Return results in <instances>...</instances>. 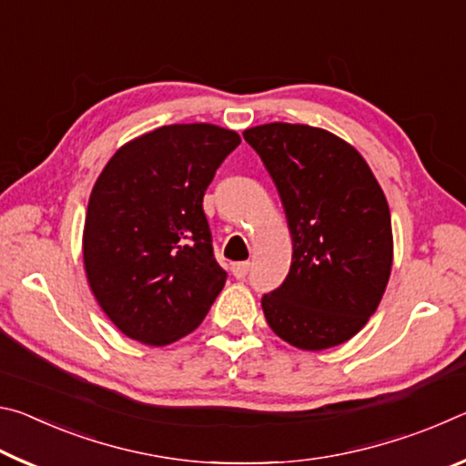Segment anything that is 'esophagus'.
I'll return each mask as SVG.
<instances>
[{"instance_id":"1","label":"esophagus","mask_w":466,"mask_h":466,"mask_svg":"<svg viewBox=\"0 0 466 466\" xmlns=\"http://www.w3.org/2000/svg\"><path fill=\"white\" fill-rule=\"evenodd\" d=\"M248 271H250V263L248 261L234 263V267H232V273H234L236 279H244L248 275Z\"/></svg>"}]
</instances>
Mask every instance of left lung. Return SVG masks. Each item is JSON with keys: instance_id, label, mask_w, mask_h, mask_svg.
Wrapping results in <instances>:
<instances>
[{"instance_id": "8db88e82", "label": "left lung", "mask_w": 466, "mask_h": 466, "mask_svg": "<svg viewBox=\"0 0 466 466\" xmlns=\"http://www.w3.org/2000/svg\"><path fill=\"white\" fill-rule=\"evenodd\" d=\"M242 136L278 187L294 244L288 278L261 299L267 322L298 350L350 341L390 278L392 228L380 185L358 149L325 129L267 123Z\"/></svg>"}]
</instances>
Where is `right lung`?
Segmentation results:
<instances>
[{
	"mask_svg": "<svg viewBox=\"0 0 466 466\" xmlns=\"http://www.w3.org/2000/svg\"><path fill=\"white\" fill-rule=\"evenodd\" d=\"M240 144L209 123L167 125L125 144L100 172L84 222V267L115 327L168 345L201 325L228 273L203 195Z\"/></svg>",
	"mask_w": 466,
	"mask_h": 466,
	"instance_id": "right-lung-1",
	"label": "right lung"
}]
</instances>
